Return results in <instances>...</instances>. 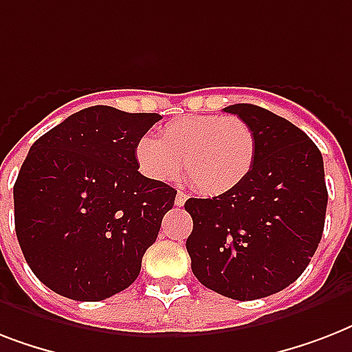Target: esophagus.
<instances>
[{"label":"esophagus","mask_w":352,"mask_h":352,"mask_svg":"<svg viewBox=\"0 0 352 352\" xmlns=\"http://www.w3.org/2000/svg\"><path fill=\"white\" fill-rule=\"evenodd\" d=\"M186 199H188L186 193L179 190V192H177V197H175V204H177V206H182V204L186 203Z\"/></svg>","instance_id":"obj_1"}]
</instances>
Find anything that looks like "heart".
Here are the masks:
<instances>
[{
	"label": "heart",
	"instance_id": "heart-1",
	"mask_svg": "<svg viewBox=\"0 0 352 352\" xmlns=\"http://www.w3.org/2000/svg\"><path fill=\"white\" fill-rule=\"evenodd\" d=\"M257 138L248 122L225 115H186L159 129V140L142 137L137 142L140 170L166 181L181 168L193 186L208 197L237 188L256 160Z\"/></svg>",
	"mask_w": 352,
	"mask_h": 352
}]
</instances>
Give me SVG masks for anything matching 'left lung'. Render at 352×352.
<instances>
[{
  "label": "left lung",
  "mask_w": 352,
  "mask_h": 352,
  "mask_svg": "<svg viewBox=\"0 0 352 352\" xmlns=\"http://www.w3.org/2000/svg\"><path fill=\"white\" fill-rule=\"evenodd\" d=\"M226 113L256 133V160L239 186L212 199H188L186 239L195 278L217 294L250 301L300 278L322 239L327 186L320 149L287 118L252 104Z\"/></svg>",
  "instance_id": "1"
}]
</instances>
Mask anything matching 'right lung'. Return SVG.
Returning <instances> with one entry per match:
<instances>
[{
    "mask_svg": "<svg viewBox=\"0 0 352 352\" xmlns=\"http://www.w3.org/2000/svg\"><path fill=\"white\" fill-rule=\"evenodd\" d=\"M157 113L85 107L41 135L14 184V225L41 283L100 301L138 278L177 190L138 171L137 142Z\"/></svg>",
    "mask_w": 352,
    "mask_h": 352,
    "instance_id": "1",
    "label": "right lung"
}]
</instances>
